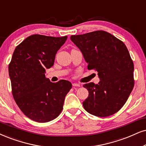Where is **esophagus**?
Segmentation results:
<instances>
[{"label":"esophagus","instance_id":"esophagus-1","mask_svg":"<svg viewBox=\"0 0 146 146\" xmlns=\"http://www.w3.org/2000/svg\"><path fill=\"white\" fill-rule=\"evenodd\" d=\"M72 85H73V87H80V84H77V83H73Z\"/></svg>","mask_w":146,"mask_h":146}]
</instances>
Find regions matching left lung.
<instances>
[{"mask_svg": "<svg viewBox=\"0 0 146 146\" xmlns=\"http://www.w3.org/2000/svg\"><path fill=\"white\" fill-rule=\"evenodd\" d=\"M88 64L100 79L98 84L84 85L89 96L83 102L85 110L99 117L112 115L127 102L134 86V65L126 46L105 31L71 36Z\"/></svg>", "mask_w": 146, "mask_h": 146, "instance_id": "1", "label": "left lung"}]
</instances>
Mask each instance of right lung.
Listing matches in <instances>:
<instances>
[{"label":"right lung","instance_id":"obj_1","mask_svg":"<svg viewBox=\"0 0 146 146\" xmlns=\"http://www.w3.org/2000/svg\"><path fill=\"white\" fill-rule=\"evenodd\" d=\"M67 39L32 35L13 54L9 65L13 96L23 114L36 122H49L58 117L72 88L69 81L52 83L45 77L46 69L53 66L57 51Z\"/></svg>","mask_w":146,"mask_h":146}]
</instances>
